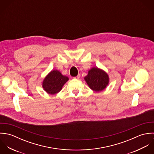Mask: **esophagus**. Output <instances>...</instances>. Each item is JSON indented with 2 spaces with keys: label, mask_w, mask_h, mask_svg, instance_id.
I'll use <instances>...</instances> for the list:
<instances>
[{
  "label": "esophagus",
  "mask_w": 154,
  "mask_h": 154,
  "mask_svg": "<svg viewBox=\"0 0 154 154\" xmlns=\"http://www.w3.org/2000/svg\"><path fill=\"white\" fill-rule=\"evenodd\" d=\"M80 76H81V75H80V74H78L77 76H76V77H74L73 78H74V79H79Z\"/></svg>",
  "instance_id": "esophagus-1"
}]
</instances>
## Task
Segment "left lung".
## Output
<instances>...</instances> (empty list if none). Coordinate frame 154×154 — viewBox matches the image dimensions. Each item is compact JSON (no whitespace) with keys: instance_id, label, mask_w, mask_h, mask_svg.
I'll use <instances>...</instances> for the list:
<instances>
[{"instance_id":"obj_1","label":"left lung","mask_w":154,"mask_h":154,"mask_svg":"<svg viewBox=\"0 0 154 154\" xmlns=\"http://www.w3.org/2000/svg\"><path fill=\"white\" fill-rule=\"evenodd\" d=\"M88 86L92 90L99 92L104 90L109 83L108 74L98 67H92L84 78Z\"/></svg>"}]
</instances>
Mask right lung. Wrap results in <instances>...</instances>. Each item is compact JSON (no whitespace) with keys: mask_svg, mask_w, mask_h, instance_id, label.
<instances>
[{"mask_svg":"<svg viewBox=\"0 0 154 154\" xmlns=\"http://www.w3.org/2000/svg\"><path fill=\"white\" fill-rule=\"evenodd\" d=\"M69 80L67 76L63 75L59 70H51L44 78L43 88L51 95H54L61 91L63 86Z\"/></svg>","mask_w":154,"mask_h":154,"instance_id":"1","label":"right lung"}]
</instances>
